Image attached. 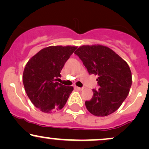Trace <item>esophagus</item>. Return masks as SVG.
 I'll return each instance as SVG.
<instances>
[{
	"instance_id": "obj_1",
	"label": "esophagus",
	"mask_w": 149,
	"mask_h": 149,
	"mask_svg": "<svg viewBox=\"0 0 149 149\" xmlns=\"http://www.w3.org/2000/svg\"><path fill=\"white\" fill-rule=\"evenodd\" d=\"M75 88L76 89H78V90H80V91H82L84 89V87H75Z\"/></svg>"
}]
</instances>
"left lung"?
I'll return each instance as SVG.
<instances>
[{
	"label": "left lung",
	"instance_id": "left-lung-1",
	"mask_svg": "<svg viewBox=\"0 0 149 149\" xmlns=\"http://www.w3.org/2000/svg\"><path fill=\"white\" fill-rule=\"evenodd\" d=\"M89 74L98 76V89H93V97L85 101L87 110L98 116L115 112L128 96L132 85L128 64L116 53L101 45L82 46L75 51Z\"/></svg>",
	"mask_w": 149,
	"mask_h": 149
}]
</instances>
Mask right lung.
<instances>
[{"label":"right lung","instance_id":"1","mask_svg":"<svg viewBox=\"0 0 149 149\" xmlns=\"http://www.w3.org/2000/svg\"><path fill=\"white\" fill-rule=\"evenodd\" d=\"M75 46H48L28 61L23 74V82L33 105L45 113H53L65 105L73 87L56 82L64 64L73 54Z\"/></svg>","mask_w":149,"mask_h":149}]
</instances>
